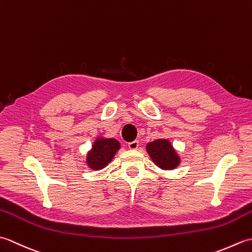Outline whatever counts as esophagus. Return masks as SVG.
I'll return each mask as SVG.
<instances>
[{
    "instance_id": "1",
    "label": "esophagus",
    "mask_w": 252,
    "mask_h": 252,
    "mask_svg": "<svg viewBox=\"0 0 252 252\" xmlns=\"http://www.w3.org/2000/svg\"><path fill=\"white\" fill-rule=\"evenodd\" d=\"M127 146H129V148L132 149V151H134V149L138 148L140 144H138V141H133V142H130L129 144H127Z\"/></svg>"
}]
</instances>
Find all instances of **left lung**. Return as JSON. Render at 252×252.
I'll list each match as a JSON object with an SVG mask.
<instances>
[{
    "mask_svg": "<svg viewBox=\"0 0 252 252\" xmlns=\"http://www.w3.org/2000/svg\"><path fill=\"white\" fill-rule=\"evenodd\" d=\"M146 151L154 163L162 170H173L181 163L180 156L172 144L165 138L153 141L146 145Z\"/></svg>",
    "mask_w": 252,
    "mask_h": 252,
    "instance_id": "8db88e82",
    "label": "left lung"
}]
</instances>
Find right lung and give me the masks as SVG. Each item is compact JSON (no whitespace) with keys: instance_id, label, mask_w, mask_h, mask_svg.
<instances>
[{"instance_id":"right-lung-1","label":"right lung","mask_w":252,"mask_h":252,"mask_svg":"<svg viewBox=\"0 0 252 252\" xmlns=\"http://www.w3.org/2000/svg\"><path fill=\"white\" fill-rule=\"evenodd\" d=\"M121 147L116 138L97 137L87 155V164L92 170H101L108 164Z\"/></svg>"}]
</instances>
